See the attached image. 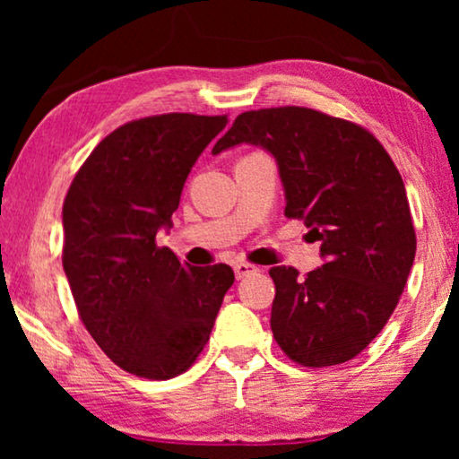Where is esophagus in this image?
Instances as JSON below:
<instances>
[{
  "instance_id": "1",
  "label": "esophagus",
  "mask_w": 459,
  "mask_h": 459,
  "mask_svg": "<svg viewBox=\"0 0 459 459\" xmlns=\"http://www.w3.org/2000/svg\"><path fill=\"white\" fill-rule=\"evenodd\" d=\"M234 272H236V278H238V280H242V278H247V275L255 273V272H256V267H255V265H250V263H244V261H240V263H236V265H234Z\"/></svg>"
}]
</instances>
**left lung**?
Here are the masks:
<instances>
[{"label": "left lung", "mask_w": 459, "mask_h": 459, "mask_svg": "<svg viewBox=\"0 0 459 459\" xmlns=\"http://www.w3.org/2000/svg\"><path fill=\"white\" fill-rule=\"evenodd\" d=\"M253 143L278 162L288 219L309 228L324 265L272 267V332L307 368L359 355L391 317L416 256L410 203L391 156L359 125L281 106L238 115L212 154Z\"/></svg>", "instance_id": "8db88e82"}]
</instances>
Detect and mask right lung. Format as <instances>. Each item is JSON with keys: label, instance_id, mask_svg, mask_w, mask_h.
<instances>
[{"label": "right lung", "instance_id": "1", "mask_svg": "<svg viewBox=\"0 0 459 459\" xmlns=\"http://www.w3.org/2000/svg\"><path fill=\"white\" fill-rule=\"evenodd\" d=\"M225 125V115L186 112L125 123L68 187L62 265L79 317L98 347L140 378L186 372L234 284L230 265L190 267L156 247L194 162Z\"/></svg>", "mask_w": 459, "mask_h": 459}]
</instances>
